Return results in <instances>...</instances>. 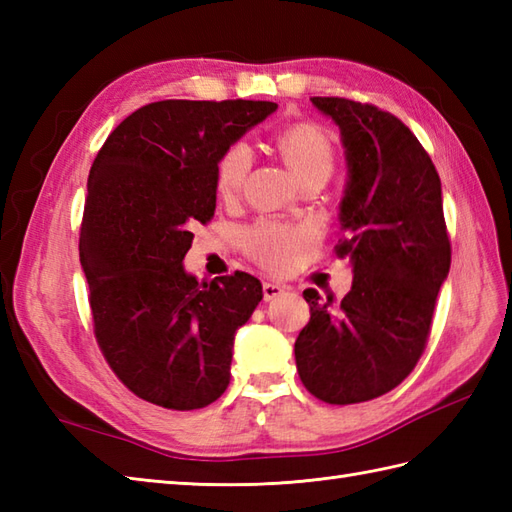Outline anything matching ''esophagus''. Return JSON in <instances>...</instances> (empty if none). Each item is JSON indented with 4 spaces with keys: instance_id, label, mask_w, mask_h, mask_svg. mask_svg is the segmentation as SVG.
I'll list each match as a JSON object with an SVG mask.
<instances>
[{
    "instance_id": "1",
    "label": "esophagus",
    "mask_w": 512,
    "mask_h": 512,
    "mask_svg": "<svg viewBox=\"0 0 512 512\" xmlns=\"http://www.w3.org/2000/svg\"><path fill=\"white\" fill-rule=\"evenodd\" d=\"M262 292H264V299H266V301H273V299L284 295V286L273 284V281H264Z\"/></svg>"
}]
</instances>
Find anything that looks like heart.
Here are the masks:
<instances>
[{"label":"heart","mask_w":512,"mask_h":512,"mask_svg":"<svg viewBox=\"0 0 512 512\" xmlns=\"http://www.w3.org/2000/svg\"><path fill=\"white\" fill-rule=\"evenodd\" d=\"M277 147L301 182L317 176L328 180L334 169V145L330 136L317 125L303 123L284 129L277 138ZM250 167H253V149L248 143H235L228 147L215 169L217 191L224 198H235L237 193H242ZM242 239L246 253L257 259L259 264L268 270H284L299 250L310 242L312 231L306 226L259 220L246 228Z\"/></svg>","instance_id":"obj_1"}]
</instances>
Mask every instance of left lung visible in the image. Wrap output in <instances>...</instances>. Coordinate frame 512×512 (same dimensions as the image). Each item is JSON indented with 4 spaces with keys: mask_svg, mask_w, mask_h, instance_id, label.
<instances>
[{
    "mask_svg": "<svg viewBox=\"0 0 512 512\" xmlns=\"http://www.w3.org/2000/svg\"><path fill=\"white\" fill-rule=\"evenodd\" d=\"M312 105L341 129L347 184L339 206L352 290L332 312L314 290L310 321L295 341L297 372L312 396L354 405L405 380L429 339L451 242L440 176L411 129L394 114L339 96Z\"/></svg>",
    "mask_w": 512,
    "mask_h": 512,
    "instance_id": "8db88e82",
    "label": "left lung"
}]
</instances>
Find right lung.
I'll return each instance as SVG.
<instances>
[{"instance_id": "1", "label": "right lung", "mask_w": 512, "mask_h": 512, "mask_svg": "<svg viewBox=\"0 0 512 512\" xmlns=\"http://www.w3.org/2000/svg\"><path fill=\"white\" fill-rule=\"evenodd\" d=\"M270 101H158L129 114L94 158L79 255L105 361L138 398L211 405L231 380L235 332L262 301L248 273L200 281L182 259L215 211L224 151Z\"/></svg>"}]
</instances>
